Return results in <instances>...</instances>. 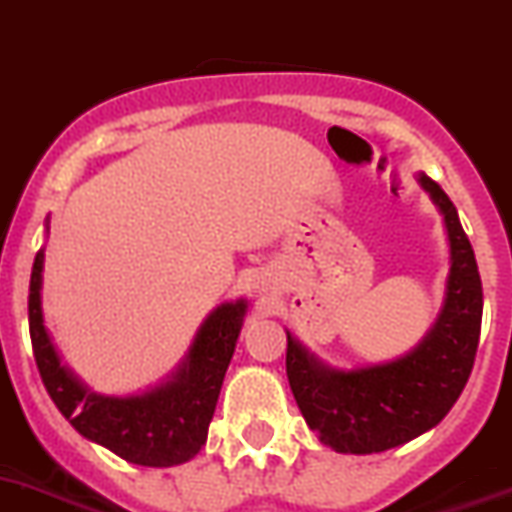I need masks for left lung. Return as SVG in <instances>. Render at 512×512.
Wrapping results in <instances>:
<instances>
[{"mask_svg":"<svg viewBox=\"0 0 512 512\" xmlns=\"http://www.w3.org/2000/svg\"><path fill=\"white\" fill-rule=\"evenodd\" d=\"M419 184L445 218L450 273L435 325L409 354L362 369H330L291 333L286 375L309 429L338 453H382L445 419L466 388L482 330V278L458 210L427 174Z\"/></svg>","mask_w":512,"mask_h":512,"instance_id":"obj_1","label":"left lung"}]
</instances>
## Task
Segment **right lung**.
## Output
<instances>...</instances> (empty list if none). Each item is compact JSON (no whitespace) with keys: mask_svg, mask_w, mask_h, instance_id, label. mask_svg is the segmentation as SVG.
<instances>
[{"mask_svg":"<svg viewBox=\"0 0 512 512\" xmlns=\"http://www.w3.org/2000/svg\"><path fill=\"white\" fill-rule=\"evenodd\" d=\"M44 249H38L30 273L28 322L33 356L51 401L72 427L124 461L137 466H179L200 453L208 440V424L236 349L247 302L236 299L216 307L197 330L190 354L171 380L143 395L90 393L70 369L59 362L41 312Z\"/></svg>","mask_w":512,"mask_h":512,"instance_id":"right-lung-1","label":"right lung"}]
</instances>
